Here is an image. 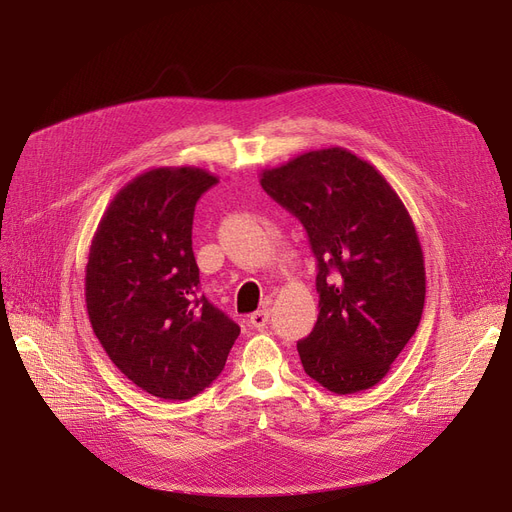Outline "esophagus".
<instances>
[{
  "label": "esophagus",
  "instance_id": "esophagus-1",
  "mask_svg": "<svg viewBox=\"0 0 512 512\" xmlns=\"http://www.w3.org/2000/svg\"><path fill=\"white\" fill-rule=\"evenodd\" d=\"M268 318H270L268 309H257L255 314H251V318H249V326L255 330H263L265 326H268Z\"/></svg>",
  "mask_w": 512,
  "mask_h": 512
}]
</instances>
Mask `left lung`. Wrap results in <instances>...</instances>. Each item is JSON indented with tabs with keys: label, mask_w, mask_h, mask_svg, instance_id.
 I'll use <instances>...</instances> for the list:
<instances>
[{
	"label": "left lung",
	"mask_w": 512,
	"mask_h": 512,
	"mask_svg": "<svg viewBox=\"0 0 512 512\" xmlns=\"http://www.w3.org/2000/svg\"><path fill=\"white\" fill-rule=\"evenodd\" d=\"M259 182L301 219L318 259L320 314L297 343L305 372L339 395L381 383L416 332L427 293L425 257L402 198L379 169L341 146L263 169Z\"/></svg>",
	"instance_id": "obj_1"
}]
</instances>
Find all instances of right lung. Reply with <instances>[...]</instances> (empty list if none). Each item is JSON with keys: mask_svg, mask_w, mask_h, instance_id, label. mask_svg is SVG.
I'll use <instances>...</instances> for the list:
<instances>
[{"mask_svg": "<svg viewBox=\"0 0 512 512\" xmlns=\"http://www.w3.org/2000/svg\"><path fill=\"white\" fill-rule=\"evenodd\" d=\"M217 177L154 167L106 207L85 265L87 316L108 358L161 399H190L224 370L240 328L198 293L196 201Z\"/></svg>", "mask_w": 512, "mask_h": 512, "instance_id": "right-lung-1", "label": "right lung"}]
</instances>
